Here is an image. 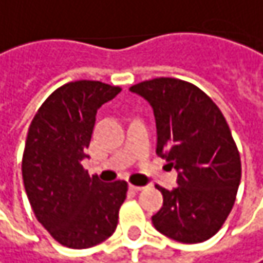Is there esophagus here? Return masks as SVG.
Returning a JSON list of instances; mask_svg holds the SVG:
<instances>
[{"mask_svg":"<svg viewBox=\"0 0 263 263\" xmlns=\"http://www.w3.org/2000/svg\"><path fill=\"white\" fill-rule=\"evenodd\" d=\"M128 189H130V190H133V192H141V190H143V187H142V185H135V184H130V185H128Z\"/></svg>","mask_w":263,"mask_h":263,"instance_id":"34e87169","label":"esophagus"}]
</instances>
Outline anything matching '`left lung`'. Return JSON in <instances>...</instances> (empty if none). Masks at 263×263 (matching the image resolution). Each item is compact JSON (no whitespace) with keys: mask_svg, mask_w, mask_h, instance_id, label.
I'll use <instances>...</instances> for the list:
<instances>
[{"mask_svg":"<svg viewBox=\"0 0 263 263\" xmlns=\"http://www.w3.org/2000/svg\"><path fill=\"white\" fill-rule=\"evenodd\" d=\"M153 106L157 154L178 171L172 192L156 185L163 206L153 216L160 234L196 244L220 231L232 211L241 159L221 110L200 88L175 78L130 86Z\"/></svg>","mask_w":263,"mask_h":263,"instance_id":"8db88e82","label":"left lung"}]
</instances>
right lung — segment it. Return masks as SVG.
Listing matches in <instances>:
<instances>
[{
  "label": "right lung",
  "instance_id": "obj_1",
  "mask_svg": "<svg viewBox=\"0 0 263 263\" xmlns=\"http://www.w3.org/2000/svg\"><path fill=\"white\" fill-rule=\"evenodd\" d=\"M120 86L76 81L57 88L29 124L22 178L35 218L60 244L88 249L115 232L127 182H102L84 169L97 109Z\"/></svg>",
  "mask_w": 263,
  "mask_h": 263
}]
</instances>
